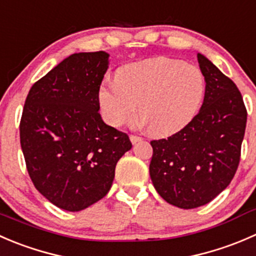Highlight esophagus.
I'll return each mask as SVG.
<instances>
[{"label":"esophagus","mask_w":256,"mask_h":256,"mask_svg":"<svg viewBox=\"0 0 256 256\" xmlns=\"http://www.w3.org/2000/svg\"><path fill=\"white\" fill-rule=\"evenodd\" d=\"M142 139H143V138H142V136H136V134H132V136H130V142L133 144H136V142H140Z\"/></svg>","instance_id":"1"}]
</instances>
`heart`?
Here are the masks:
<instances>
[{"mask_svg":"<svg viewBox=\"0 0 256 256\" xmlns=\"http://www.w3.org/2000/svg\"><path fill=\"white\" fill-rule=\"evenodd\" d=\"M206 82L198 67L168 57L132 63L117 73L116 82L100 87L103 118L112 127L134 120L138 112L149 130L168 136L186 127L203 100Z\"/></svg>","mask_w":256,"mask_h":256,"instance_id":"1","label":"heart"}]
</instances>
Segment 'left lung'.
<instances>
[{
	"instance_id": "1",
	"label": "left lung",
	"mask_w": 256,
	"mask_h": 256,
	"mask_svg": "<svg viewBox=\"0 0 256 256\" xmlns=\"http://www.w3.org/2000/svg\"><path fill=\"white\" fill-rule=\"evenodd\" d=\"M198 62L206 83L200 110L173 136L150 142L154 188L182 209L206 206L229 186L246 127V108L235 83L200 53Z\"/></svg>"
}]
</instances>
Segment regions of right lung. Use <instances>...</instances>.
I'll return each mask as SVG.
<instances>
[{
  "mask_svg": "<svg viewBox=\"0 0 256 256\" xmlns=\"http://www.w3.org/2000/svg\"><path fill=\"white\" fill-rule=\"evenodd\" d=\"M108 53H74L30 90L20 139L32 183L60 209L80 212L106 196L118 160L132 148L127 133L100 117V88Z\"/></svg>",
  "mask_w": 256,
  "mask_h": 256,
  "instance_id": "right-lung-1",
  "label": "right lung"
}]
</instances>
